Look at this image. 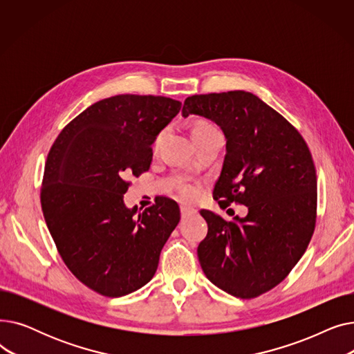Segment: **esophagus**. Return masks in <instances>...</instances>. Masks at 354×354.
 Here are the masks:
<instances>
[{"mask_svg":"<svg viewBox=\"0 0 354 354\" xmlns=\"http://www.w3.org/2000/svg\"><path fill=\"white\" fill-rule=\"evenodd\" d=\"M195 212V209H192V208H189V207H180V214H182V216H188V215H191V214H194Z\"/></svg>","mask_w":354,"mask_h":354,"instance_id":"1","label":"esophagus"}]
</instances>
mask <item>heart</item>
Returning a JSON list of instances; mask_svg holds the SVG:
<instances>
[{"instance_id": "obj_1", "label": "heart", "mask_w": 354, "mask_h": 354, "mask_svg": "<svg viewBox=\"0 0 354 354\" xmlns=\"http://www.w3.org/2000/svg\"><path fill=\"white\" fill-rule=\"evenodd\" d=\"M209 130H218V127L216 126H214V124H211V123H199V124H196L195 126V129H194V133H196V132H209ZM163 135H165V130H162V132L156 136V140H155V147L160 143V140H162V138H163ZM179 192H180V195H182V198H185V199H189V198H192L194 196V189L191 188V187H180V189H179Z\"/></svg>"}]
</instances>
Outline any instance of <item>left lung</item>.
Masks as SVG:
<instances>
[{
    "label": "left lung",
    "instance_id": "1",
    "mask_svg": "<svg viewBox=\"0 0 354 354\" xmlns=\"http://www.w3.org/2000/svg\"><path fill=\"white\" fill-rule=\"evenodd\" d=\"M189 115L215 122L227 139L214 198L248 208L232 221L201 211L208 234L199 264L218 288L254 299L284 280L313 236L317 176L310 149L288 120L244 90L191 96L182 109Z\"/></svg>",
    "mask_w": 354,
    "mask_h": 354
}]
</instances>
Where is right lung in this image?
I'll return each instance as SVG.
<instances>
[{
	"mask_svg": "<svg viewBox=\"0 0 354 354\" xmlns=\"http://www.w3.org/2000/svg\"><path fill=\"white\" fill-rule=\"evenodd\" d=\"M180 106L163 96L107 97L74 118L50 149L46 224L67 268L102 295L122 297L151 281L180 219L169 198L145 211L123 202L126 178L149 171L152 145Z\"/></svg>",
	"mask_w": 354,
	"mask_h": 354,
	"instance_id": "right-lung-1",
	"label": "right lung"
}]
</instances>
